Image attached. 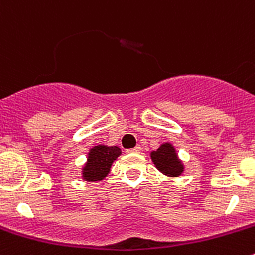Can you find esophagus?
Returning a JSON list of instances; mask_svg holds the SVG:
<instances>
[{"instance_id":"1","label":"esophagus","mask_w":255,"mask_h":255,"mask_svg":"<svg viewBox=\"0 0 255 255\" xmlns=\"http://www.w3.org/2000/svg\"><path fill=\"white\" fill-rule=\"evenodd\" d=\"M141 151V146H136V147H133V148H130V150H128L127 152L128 153H136V152H140Z\"/></svg>"}]
</instances>
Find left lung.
Masks as SVG:
<instances>
[{"mask_svg": "<svg viewBox=\"0 0 255 255\" xmlns=\"http://www.w3.org/2000/svg\"><path fill=\"white\" fill-rule=\"evenodd\" d=\"M151 160L158 171L168 177H178L182 175L185 166L182 161L178 158L176 148L172 143L165 142L156 151L150 153Z\"/></svg>", "mask_w": 255, "mask_h": 255, "instance_id": "1", "label": "left lung"}]
</instances>
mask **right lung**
Here are the masks:
<instances>
[{"instance_id":"add662e5","label":"right lung","mask_w":255,"mask_h":255,"mask_svg":"<svg viewBox=\"0 0 255 255\" xmlns=\"http://www.w3.org/2000/svg\"><path fill=\"white\" fill-rule=\"evenodd\" d=\"M122 155L118 146L98 145L90 148L87 162L82 168V178L88 182L104 180L110 172L113 162Z\"/></svg>"}]
</instances>
